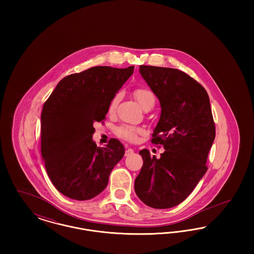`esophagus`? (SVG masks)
Returning a JSON list of instances; mask_svg holds the SVG:
<instances>
[{
    "instance_id": "esophagus-1",
    "label": "esophagus",
    "mask_w": 254,
    "mask_h": 254,
    "mask_svg": "<svg viewBox=\"0 0 254 254\" xmlns=\"http://www.w3.org/2000/svg\"><path fill=\"white\" fill-rule=\"evenodd\" d=\"M133 153H134V150H133L132 148H127V150H126V152H125V156H130V155H132Z\"/></svg>"
}]
</instances>
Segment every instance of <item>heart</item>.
I'll list each match as a JSON object with an SVG mask.
<instances>
[{
  "mask_svg": "<svg viewBox=\"0 0 254 254\" xmlns=\"http://www.w3.org/2000/svg\"><path fill=\"white\" fill-rule=\"evenodd\" d=\"M134 96L136 98V100L138 101V103L141 105V107L144 109L153 107L154 104H155L154 94L146 88H137L134 91ZM118 101H119V95L113 98V100L109 104V112H112L115 109L117 104H118ZM140 132H141V129L136 128L134 127H130V126H122L116 129V133L120 137L125 138L128 141H135L136 137H137V134Z\"/></svg>",
  "mask_w": 254,
  "mask_h": 254,
  "instance_id": "1",
  "label": "heart"
}]
</instances>
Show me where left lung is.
<instances>
[{"instance_id":"obj_1","label":"left lung","mask_w":254,"mask_h":254,"mask_svg":"<svg viewBox=\"0 0 254 254\" xmlns=\"http://www.w3.org/2000/svg\"><path fill=\"white\" fill-rule=\"evenodd\" d=\"M140 73L157 96L161 115L151 142L166 149L150 157L142 149L144 164L134 183L139 199L153 208L179 205L205 175L215 125L205 88L181 70L140 65Z\"/></svg>"}]
</instances>
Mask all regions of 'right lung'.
Wrapping results in <instances>:
<instances>
[{
    "mask_svg": "<svg viewBox=\"0 0 254 254\" xmlns=\"http://www.w3.org/2000/svg\"><path fill=\"white\" fill-rule=\"evenodd\" d=\"M134 66H93L62 79L44 104L41 152L49 179L64 196L85 201L101 193L125 154L117 139L106 147L92 140L93 124L103 121L109 104Z\"/></svg>",
    "mask_w": 254,
    "mask_h": 254,
    "instance_id": "1",
    "label": "right lung"
}]
</instances>
